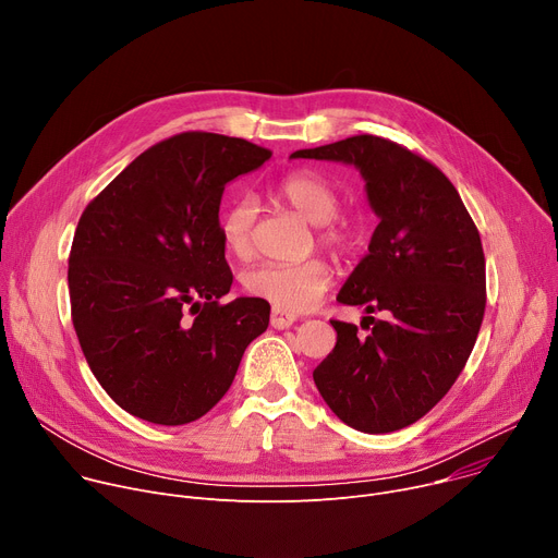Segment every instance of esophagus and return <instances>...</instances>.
Listing matches in <instances>:
<instances>
[{
	"instance_id": "34e87169",
	"label": "esophagus",
	"mask_w": 558,
	"mask_h": 558,
	"mask_svg": "<svg viewBox=\"0 0 558 558\" xmlns=\"http://www.w3.org/2000/svg\"><path fill=\"white\" fill-rule=\"evenodd\" d=\"M293 323H295V316H291L278 307L271 310V327L274 329H289Z\"/></svg>"
}]
</instances>
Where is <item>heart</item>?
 <instances>
[{
    "mask_svg": "<svg viewBox=\"0 0 558 558\" xmlns=\"http://www.w3.org/2000/svg\"><path fill=\"white\" fill-rule=\"evenodd\" d=\"M276 197L300 218L318 227V240L323 246L336 253L351 246V227L333 220L340 211V197L323 178L314 173H291L276 184ZM258 211V202L244 195L233 199L222 214V242L238 260L251 258L253 248H256ZM242 284L251 295L267 300L269 305L282 312L302 314L314 310L327 293L331 284V269L318 258L295 265L267 263L248 269Z\"/></svg>",
    "mask_w": 558,
    "mask_h": 558,
    "instance_id": "1",
    "label": "heart"
}]
</instances>
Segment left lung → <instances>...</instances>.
I'll use <instances>...</instances> for the list:
<instances>
[{"label": "left lung", "instance_id": "1", "mask_svg": "<svg viewBox=\"0 0 558 558\" xmlns=\"http://www.w3.org/2000/svg\"><path fill=\"white\" fill-rule=\"evenodd\" d=\"M291 158L356 167L380 220L338 302L383 312L385 320L365 316L367 336L331 320L336 347L314 369V383L353 429L408 427L449 391L474 349L485 314L478 229L442 171L385 137L353 135Z\"/></svg>", "mask_w": 558, "mask_h": 558}]
</instances>
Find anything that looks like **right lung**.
Wrapping results in <instances>:
<instances>
[{
	"label": "right lung",
	"mask_w": 558,
	"mask_h": 558,
	"mask_svg": "<svg viewBox=\"0 0 558 558\" xmlns=\"http://www.w3.org/2000/svg\"><path fill=\"white\" fill-rule=\"evenodd\" d=\"M271 150L240 137L180 133L137 156L84 209L69 258L73 327L120 408L186 425L229 391L242 353L269 327V302L220 305L225 186Z\"/></svg>",
	"instance_id": "add662e5"
}]
</instances>
